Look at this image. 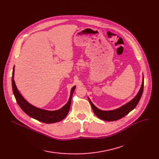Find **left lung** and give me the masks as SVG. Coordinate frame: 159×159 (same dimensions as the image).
Returning <instances> with one entry per match:
<instances>
[{
    "label": "left lung",
    "instance_id": "1",
    "mask_svg": "<svg viewBox=\"0 0 159 159\" xmlns=\"http://www.w3.org/2000/svg\"><path fill=\"white\" fill-rule=\"evenodd\" d=\"M143 89H144V80L143 82V84H142L141 88L139 91L138 94L132 100V101H131L128 104L122 106L121 107L119 108V109L111 110V111H102L101 110L98 109V108L95 107V106L91 102L90 99L89 98L88 99L91 105V107H92V109L93 110L94 113L97 116H98L99 119L106 120V121H115V120H119L121 118L124 117V116L128 115L131 110L134 109V108L137 106V104L139 103L140 99L142 97V95H143Z\"/></svg>",
    "mask_w": 159,
    "mask_h": 159
}]
</instances>
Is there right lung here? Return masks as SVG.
Listing matches in <instances>:
<instances>
[{
    "instance_id": "1",
    "label": "right lung",
    "mask_w": 159,
    "mask_h": 159,
    "mask_svg": "<svg viewBox=\"0 0 159 159\" xmlns=\"http://www.w3.org/2000/svg\"><path fill=\"white\" fill-rule=\"evenodd\" d=\"M14 68L13 70L12 74V88L13 92L15 95L16 102L20 107L21 109L26 113L28 115L31 117L35 119L40 122H44L47 124L55 123L57 122H59L64 119L66 115H68V111L70 110V107L71 105V101L74 90L75 89V86L73 87L71 91V95L69 98V101L64 107L61 109L56 110V111H47L44 110L39 109L38 107L32 106L30 103H28L26 100H25L22 96L19 93V90L17 89L15 85L14 80Z\"/></svg>"
}]
</instances>
